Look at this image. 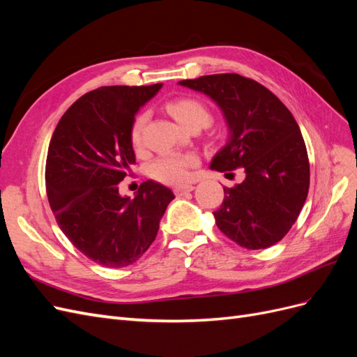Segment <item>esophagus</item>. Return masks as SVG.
Instances as JSON below:
<instances>
[{
    "label": "esophagus",
    "mask_w": 357,
    "mask_h": 357,
    "mask_svg": "<svg viewBox=\"0 0 357 357\" xmlns=\"http://www.w3.org/2000/svg\"><path fill=\"white\" fill-rule=\"evenodd\" d=\"M193 189H195V186H192V185L178 186V188H174V193H176L177 197H181V195H185V193H188V192H192Z\"/></svg>",
    "instance_id": "esophagus-1"
}]
</instances>
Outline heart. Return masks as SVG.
<instances>
[{
  "mask_svg": "<svg viewBox=\"0 0 357 357\" xmlns=\"http://www.w3.org/2000/svg\"><path fill=\"white\" fill-rule=\"evenodd\" d=\"M169 113L174 116L177 122L183 126L204 128L211 122V112L198 98H178L168 104ZM147 121L146 113L135 116L129 131V138L134 149H139L143 143V129ZM198 164V158L192 153H164L156 158L150 165V176L153 178L167 183V185H183L190 177V168Z\"/></svg>",
  "mask_w": 357,
  "mask_h": 357,
  "instance_id": "b5f03b06",
  "label": "heart"
}]
</instances>
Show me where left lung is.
<instances>
[{
	"mask_svg": "<svg viewBox=\"0 0 357 357\" xmlns=\"http://www.w3.org/2000/svg\"><path fill=\"white\" fill-rule=\"evenodd\" d=\"M178 83L208 95L228 122L231 137L211 168L245 172L240 185L223 188L215 225L248 250L274 245L296 222L310 188L307 147L295 117L271 91L240 74Z\"/></svg>",
	"mask_w": 357,
	"mask_h": 357,
	"instance_id": "obj_1",
	"label": "left lung"
}]
</instances>
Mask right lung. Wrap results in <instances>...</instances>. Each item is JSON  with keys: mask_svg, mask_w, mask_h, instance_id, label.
I'll return each instance as SVG.
<instances>
[{"mask_svg": "<svg viewBox=\"0 0 357 357\" xmlns=\"http://www.w3.org/2000/svg\"><path fill=\"white\" fill-rule=\"evenodd\" d=\"M150 86H102L75 101L52 135L46 190L61 231L91 261L107 268L137 262L156 238L174 193L147 180L134 199L119 193L135 153L129 131Z\"/></svg>", "mask_w": 357, "mask_h": 357, "instance_id": "right-lung-1", "label": "right lung"}]
</instances>
